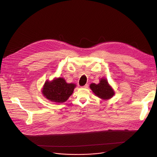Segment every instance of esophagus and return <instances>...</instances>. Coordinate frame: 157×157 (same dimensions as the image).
Segmentation results:
<instances>
[{
	"label": "esophagus",
	"instance_id": "esophagus-1",
	"mask_svg": "<svg viewBox=\"0 0 157 157\" xmlns=\"http://www.w3.org/2000/svg\"><path fill=\"white\" fill-rule=\"evenodd\" d=\"M81 87H82V88H84V89H86V88H87V87H88V84H85L84 86H82Z\"/></svg>",
	"mask_w": 157,
	"mask_h": 157
}]
</instances>
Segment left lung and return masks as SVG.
Wrapping results in <instances>:
<instances>
[{"label": "left lung", "instance_id": "obj_1", "mask_svg": "<svg viewBox=\"0 0 157 157\" xmlns=\"http://www.w3.org/2000/svg\"><path fill=\"white\" fill-rule=\"evenodd\" d=\"M90 88L95 95L101 99L107 100L113 98L115 93L113 88L109 84L106 79H101L100 82L98 84L92 83L90 84Z\"/></svg>", "mask_w": 157, "mask_h": 157}]
</instances>
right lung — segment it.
I'll return each instance as SVG.
<instances>
[{
  "instance_id": "right-lung-1",
  "label": "right lung",
  "mask_w": 157,
  "mask_h": 157,
  "mask_svg": "<svg viewBox=\"0 0 157 157\" xmlns=\"http://www.w3.org/2000/svg\"><path fill=\"white\" fill-rule=\"evenodd\" d=\"M75 87L76 84L67 83L63 78H55L52 81L45 82L42 89V94L52 102L63 103L68 100L73 94Z\"/></svg>"
}]
</instances>
